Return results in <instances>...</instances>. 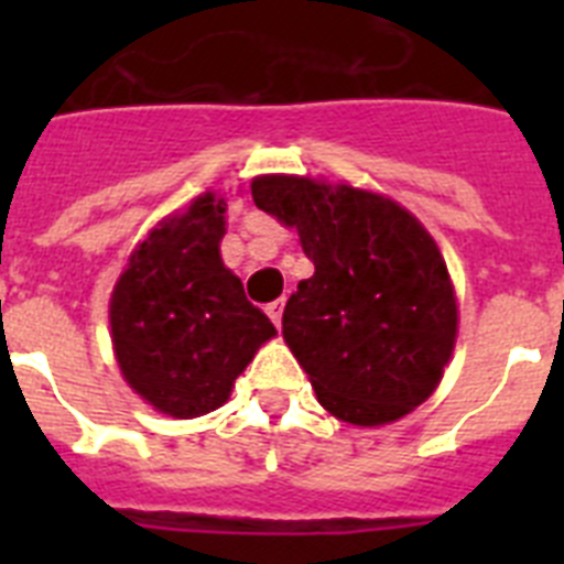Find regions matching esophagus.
Instances as JSON below:
<instances>
[{"label":"esophagus","instance_id":"obj_1","mask_svg":"<svg viewBox=\"0 0 564 564\" xmlns=\"http://www.w3.org/2000/svg\"><path fill=\"white\" fill-rule=\"evenodd\" d=\"M282 307H285V299H276V302H271V305L265 307L268 311V316H271V322L273 325H282Z\"/></svg>","mask_w":564,"mask_h":564}]
</instances>
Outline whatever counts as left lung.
Segmentation results:
<instances>
[{
    "instance_id": "1",
    "label": "left lung",
    "mask_w": 564,
    "mask_h": 564,
    "mask_svg": "<svg viewBox=\"0 0 564 564\" xmlns=\"http://www.w3.org/2000/svg\"><path fill=\"white\" fill-rule=\"evenodd\" d=\"M257 208L296 228L316 271L282 313V336L318 403L381 426L435 392L457 336L449 271L430 231L383 194L293 174L251 183Z\"/></svg>"
}]
</instances>
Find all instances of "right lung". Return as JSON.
<instances>
[{"label": "right lung", "mask_w": 564, "mask_h": 564, "mask_svg": "<svg viewBox=\"0 0 564 564\" xmlns=\"http://www.w3.org/2000/svg\"><path fill=\"white\" fill-rule=\"evenodd\" d=\"M226 200L200 194L134 248L109 299L115 358L154 410L197 417L231 395L253 352L276 336L220 259Z\"/></svg>", "instance_id": "obj_1"}]
</instances>
